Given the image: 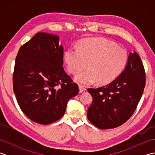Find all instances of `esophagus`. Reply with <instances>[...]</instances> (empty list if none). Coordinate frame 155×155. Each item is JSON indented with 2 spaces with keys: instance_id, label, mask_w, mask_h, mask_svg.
Listing matches in <instances>:
<instances>
[{
  "instance_id": "34e87169",
  "label": "esophagus",
  "mask_w": 155,
  "mask_h": 155,
  "mask_svg": "<svg viewBox=\"0 0 155 155\" xmlns=\"http://www.w3.org/2000/svg\"><path fill=\"white\" fill-rule=\"evenodd\" d=\"M78 87H79V92H80L81 93L86 91V88L84 87L83 86H82V85H79V86H78Z\"/></svg>"
}]
</instances>
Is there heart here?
Here are the masks:
<instances>
[{
    "mask_svg": "<svg viewBox=\"0 0 155 155\" xmlns=\"http://www.w3.org/2000/svg\"><path fill=\"white\" fill-rule=\"evenodd\" d=\"M64 60L68 72L76 75L75 81L90 84L97 81L98 84H108L114 81L123 72L128 63L126 49L114 42L103 38H91L83 41L78 49L71 48L64 52Z\"/></svg>",
    "mask_w": 155,
    "mask_h": 155,
    "instance_id": "1",
    "label": "heart"
}]
</instances>
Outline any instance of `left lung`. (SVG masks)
<instances>
[{"label":"left lung","instance_id":"8db88e82","mask_svg":"<svg viewBox=\"0 0 155 155\" xmlns=\"http://www.w3.org/2000/svg\"><path fill=\"white\" fill-rule=\"evenodd\" d=\"M145 83L142 61L136 52H130L126 67L119 77L103 87L88 88L93 98L88 108V119L101 129L124 124L136 110Z\"/></svg>","mask_w":155,"mask_h":155}]
</instances>
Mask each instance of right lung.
<instances>
[{"label":"right lung","instance_id":"1","mask_svg":"<svg viewBox=\"0 0 155 155\" xmlns=\"http://www.w3.org/2000/svg\"><path fill=\"white\" fill-rule=\"evenodd\" d=\"M58 36L38 32L16 55L12 83L18 104L26 116L41 124L63 116L77 84L62 67L63 47Z\"/></svg>","mask_w":155,"mask_h":155}]
</instances>
